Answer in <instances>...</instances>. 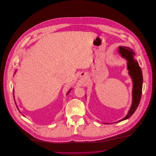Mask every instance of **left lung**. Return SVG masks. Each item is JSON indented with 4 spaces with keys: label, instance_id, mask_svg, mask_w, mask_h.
<instances>
[{
    "label": "left lung",
    "instance_id": "obj_1",
    "mask_svg": "<svg viewBox=\"0 0 156 156\" xmlns=\"http://www.w3.org/2000/svg\"><path fill=\"white\" fill-rule=\"evenodd\" d=\"M118 53L122 58L127 61V69L129 70L128 73L131 77L133 82L131 105L127 115L122 119L117 121L121 122L129 118L135 112L139 105L142 91L143 76L142 70L137 60L135 58V53L134 51L128 47L119 46Z\"/></svg>",
    "mask_w": 156,
    "mask_h": 156
}]
</instances>
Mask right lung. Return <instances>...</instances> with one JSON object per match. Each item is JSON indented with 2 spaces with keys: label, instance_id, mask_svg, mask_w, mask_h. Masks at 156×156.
<instances>
[{
  "label": "right lung",
  "instance_id": "1",
  "mask_svg": "<svg viewBox=\"0 0 156 156\" xmlns=\"http://www.w3.org/2000/svg\"><path fill=\"white\" fill-rule=\"evenodd\" d=\"M16 70H15V72H14V73H16ZM71 90H72V88H71L70 90L68 91V93H67V94H66V95H67V94H68L70 93V91H71ZM13 96H14V101H15V99H14V90H13ZM15 103H16V102H15ZM16 107H17V108H18V106H17V105H16ZM18 110H19V109H18ZM19 111H20V110H19Z\"/></svg>",
  "mask_w": 156,
  "mask_h": 156
}]
</instances>
